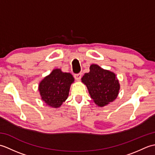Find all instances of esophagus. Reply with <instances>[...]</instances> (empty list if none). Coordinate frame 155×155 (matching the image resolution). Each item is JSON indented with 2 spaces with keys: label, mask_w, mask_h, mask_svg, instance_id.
<instances>
[{
  "label": "esophagus",
  "mask_w": 155,
  "mask_h": 155,
  "mask_svg": "<svg viewBox=\"0 0 155 155\" xmlns=\"http://www.w3.org/2000/svg\"><path fill=\"white\" fill-rule=\"evenodd\" d=\"M74 78H75V79H76V80L78 81H79L81 80V77H82V74H81V73L76 74H74Z\"/></svg>",
  "instance_id": "1"
}]
</instances>
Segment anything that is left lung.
<instances>
[{
    "mask_svg": "<svg viewBox=\"0 0 155 155\" xmlns=\"http://www.w3.org/2000/svg\"><path fill=\"white\" fill-rule=\"evenodd\" d=\"M90 71L81 78L86 85L90 96L98 107H103L117 98L120 84L113 72L93 64Z\"/></svg>",
    "mask_w": 155,
    "mask_h": 155,
    "instance_id": "1",
    "label": "left lung"
}]
</instances>
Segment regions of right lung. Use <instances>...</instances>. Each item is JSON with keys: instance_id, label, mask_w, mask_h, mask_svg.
I'll list each match as a JSON object with an SVG mask.
<instances>
[{"instance_id": "1", "label": "right lung", "mask_w": 155, "mask_h": 155, "mask_svg": "<svg viewBox=\"0 0 155 155\" xmlns=\"http://www.w3.org/2000/svg\"><path fill=\"white\" fill-rule=\"evenodd\" d=\"M74 78L69 72L55 68L38 84L41 100L51 108H59L67 99L71 84Z\"/></svg>"}]
</instances>
